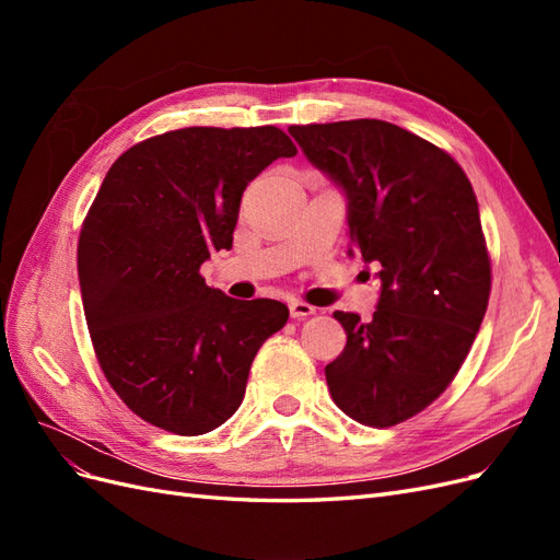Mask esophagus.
Returning <instances> with one entry per match:
<instances>
[{
	"label": "esophagus",
	"mask_w": 560,
	"mask_h": 560,
	"mask_svg": "<svg viewBox=\"0 0 560 560\" xmlns=\"http://www.w3.org/2000/svg\"><path fill=\"white\" fill-rule=\"evenodd\" d=\"M290 313H292V317L303 319V317H308V315L315 313V306H311V303H306V301L292 299V301H290Z\"/></svg>",
	"instance_id": "esophagus-1"
}]
</instances>
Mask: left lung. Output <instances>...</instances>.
Here are the masks:
<instances>
[{"label":"left lung","instance_id":"left-lung-1","mask_svg":"<svg viewBox=\"0 0 560 560\" xmlns=\"http://www.w3.org/2000/svg\"><path fill=\"white\" fill-rule=\"evenodd\" d=\"M313 165L346 189L350 243L378 261L374 319L336 311L348 343L327 364L338 409L393 428L444 393L490 296L479 202L448 151L378 118L290 126Z\"/></svg>","mask_w":560,"mask_h":560}]
</instances>
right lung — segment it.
I'll use <instances>...</instances> for the list:
<instances>
[{
    "mask_svg": "<svg viewBox=\"0 0 560 560\" xmlns=\"http://www.w3.org/2000/svg\"><path fill=\"white\" fill-rule=\"evenodd\" d=\"M296 144L276 126H194L114 161L77 247L100 369L128 409L165 432L206 434L245 397L254 354L287 325L273 299L238 301L200 264L233 245L245 186Z\"/></svg>",
    "mask_w": 560,
    "mask_h": 560,
    "instance_id": "right-lung-1",
    "label": "right lung"
}]
</instances>
